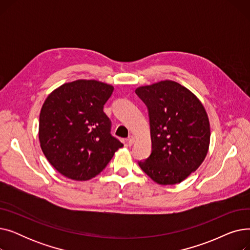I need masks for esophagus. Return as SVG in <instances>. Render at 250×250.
Wrapping results in <instances>:
<instances>
[{
  "label": "esophagus",
  "instance_id": "esophagus-1",
  "mask_svg": "<svg viewBox=\"0 0 250 250\" xmlns=\"http://www.w3.org/2000/svg\"><path fill=\"white\" fill-rule=\"evenodd\" d=\"M134 143H135V138H134L133 136H129V137L127 138V145H128V146H132Z\"/></svg>",
  "mask_w": 250,
  "mask_h": 250
}]
</instances>
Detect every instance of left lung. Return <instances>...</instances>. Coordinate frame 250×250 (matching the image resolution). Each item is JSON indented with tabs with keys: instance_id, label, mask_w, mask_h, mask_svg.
I'll return each mask as SVG.
<instances>
[{
	"instance_id": "1",
	"label": "left lung",
	"mask_w": 250,
	"mask_h": 250,
	"mask_svg": "<svg viewBox=\"0 0 250 250\" xmlns=\"http://www.w3.org/2000/svg\"><path fill=\"white\" fill-rule=\"evenodd\" d=\"M147 105L152 153L140 167L161 186L176 185L204 162L208 151L209 122L201 100L177 82L165 80L136 89Z\"/></svg>"
}]
</instances>
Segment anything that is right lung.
Instances as JSON below:
<instances>
[{"label":"right lung","mask_w":250,"mask_h":250,"mask_svg":"<svg viewBox=\"0 0 250 250\" xmlns=\"http://www.w3.org/2000/svg\"><path fill=\"white\" fill-rule=\"evenodd\" d=\"M113 86L97 80H76L55 89L39 114L38 138L48 162L73 180L99 174L123 144L110 135L103 105Z\"/></svg>","instance_id":"1"}]
</instances>
